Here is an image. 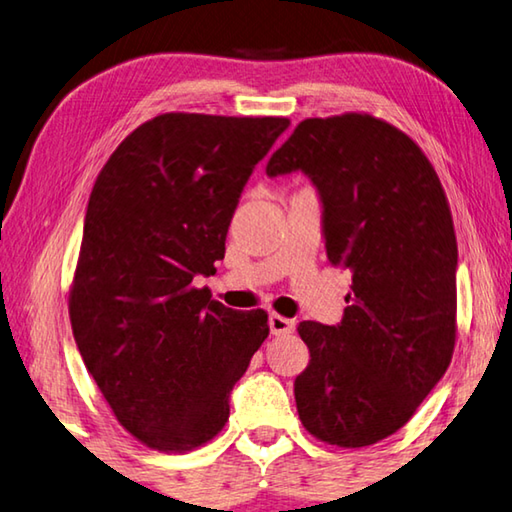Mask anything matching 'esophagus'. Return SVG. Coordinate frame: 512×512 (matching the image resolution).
Here are the masks:
<instances>
[{"mask_svg": "<svg viewBox=\"0 0 512 512\" xmlns=\"http://www.w3.org/2000/svg\"><path fill=\"white\" fill-rule=\"evenodd\" d=\"M268 327H271V334H275V336H287V334H293L296 323H293L291 318L271 314V318H268Z\"/></svg>", "mask_w": 512, "mask_h": 512, "instance_id": "1", "label": "esophagus"}]
</instances>
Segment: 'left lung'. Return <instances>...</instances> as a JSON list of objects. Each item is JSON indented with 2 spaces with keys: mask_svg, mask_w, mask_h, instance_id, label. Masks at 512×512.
<instances>
[{
  "mask_svg": "<svg viewBox=\"0 0 512 512\" xmlns=\"http://www.w3.org/2000/svg\"><path fill=\"white\" fill-rule=\"evenodd\" d=\"M302 171L323 205L327 259L352 273L341 323L302 320L298 415L329 445L366 447L409 422L452 361L458 248L436 171L370 115L305 119L266 164Z\"/></svg>",
  "mask_w": 512,
  "mask_h": 512,
  "instance_id": "obj_1",
  "label": "left lung"
}]
</instances>
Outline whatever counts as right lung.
I'll list each match as a JSON object with an SVG mask.
<instances>
[{
	"mask_svg": "<svg viewBox=\"0 0 512 512\" xmlns=\"http://www.w3.org/2000/svg\"><path fill=\"white\" fill-rule=\"evenodd\" d=\"M291 121L169 112L126 137L92 187L69 318L85 368L121 427L160 452L212 440L268 336L192 287L225 255L255 164Z\"/></svg>",
	"mask_w": 512,
	"mask_h": 512,
	"instance_id": "add662e5",
	"label": "right lung"
}]
</instances>
